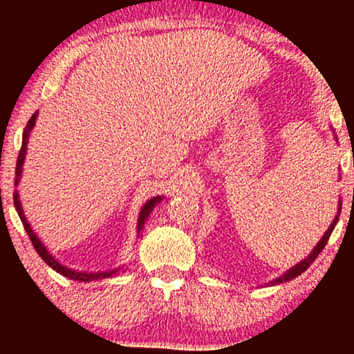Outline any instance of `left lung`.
Wrapping results in <instances>:
<instances>
[{"label":"left lung","instance_id":"left-lung-1","mask_svg":"<svg viewBox=\"0 0 354 354\" xmlns=\"http://www.w3.org/2000/svg\"><path fill=\"white\" fill-rule=\"evenodd\" d=\"M341 205V203H339ZM339 209V208H338ZM339 213V211H338ZM336 223H338V214H336V218H335V221L331 223V226L330 228H328V231L326 233L323 234V238L319 239V243L318 245L315 246V250L311 251V254L308 256L306 259H304V261H301V263H298V265H296L295 268H291L290 271H286V273H284L283 276H279L278 279H274V283H283V281H290V279H293V278H296V276H299L303 273V271H306L308 268L311 266V263L315 261L316 258H318V254L321 253V251H323V248L326 246V243H328V239H330V236H331V233H333V230H335V226H336Z\"/></svg>","mask_w":354,"mask_h":354}]
</instances>
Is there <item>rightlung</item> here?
I'll return each instance as SVG.
<instances>
[{"instance_id":"obj_1","label":"right lung","mask_w":354,"mask_h":354,"mask_svg":"<svg viewBox=\"0 0 354 354\" xmlns=\"http://www.w3.org/2000/svg\"><path fill=\"white\" fill-rule=\"evenodd\" d=\"M36 115H38V111H36L35 115L30 118V121H28V124H26V129H24V135H23V145H21V149H19L18 160H16V180H15L16 183L19 181V174H21V166H23V161H24V153H26L28 133H30V129L33 128V126H35ZM13 200H15V208H16V211H18L19 218H21V223H23L24 230H26L28 236H30L31 243H33V246H35L36 253H38L39 256H41L43 261L46 263L48 266H51L53 270L58 271L59 274L66 276V278L75 279V281H84V283H86V281H93V279L109 278V276L116 273V270L108 271V273H80V271H73V270H70V268H66V266L59 265V263L56 261V259L53 258V256H51L50 253H48L46 248H44V246L41 245V241H39V239L36 238V234L33 233V230H31V226L28 225L26 218H24V213H23V209H21V205H19V200H18V191H15V193H13ZM160 201H161V196L151 198V200H149V201L146 203V205L143 206V209H141V213H140V218H138V231H141V228H143V226H145V221H146V219H148L149 213H151L154 206H156L158 203H160Z\"/></svg>"}]
</instances>
